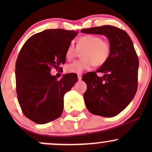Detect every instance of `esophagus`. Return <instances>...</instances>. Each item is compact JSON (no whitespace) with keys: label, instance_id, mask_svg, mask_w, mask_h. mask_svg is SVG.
I'll list each match as a JSON object with an SVG mask.
<instances>
[{"label":"esophagus","instance_id":"1","mask_svg":"<svg viewBox=\"0 0 152 152\" xmlns=\"http://www.w3.org/2000/svg\"><path fill=\"white\" fill-rule=\"evenodd\" d=\"M78 80H81V78H82V75L81 74H78Z\"/></svg>","mask_w":152,"mask_h":152}]
</instances>
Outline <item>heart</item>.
<instances>
[{"label": "heart", "instance_id": "b5f03b06", "mask_svg": "<svg viewBox=\"0 0 152 152\" xmlns=\"http://www.w3.org/2000/svg\"><path fill=\"white\" fill-rule=\"evenodd\" d=\"M76 48L82 50L81 60L75 61L67 65L66 70L69 73L81 74L88 70L92 65L102 66L105 64L111 53V45L108 41L102 40L96 35H85L81 36L77 41ZM77 50L73 44H69L66 50V58L68 61L72 60L77 53Z\"/></svg>", "mask_w": 152, "mask_h": 152}]
</instances>
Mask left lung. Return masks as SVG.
Instances as JSON below:
<instances>
[{"mask_svg": "<svg viewBox=\"0 0 152 152\" xmlns=\"http://www.w3.org/2000/svg\"><path fill=\"white\" fill-rule=\"evenodd\" d=\"M88 34L104 35L109 39L111 53L105 64L82 77L87 85L83 94L85 104L91 114L113 117L121 112L135 96L138 85L139 59L132 39L126 32L112 26L82 29Z\"/></svg>", "mask_w": 152, "mask_h": 152, "instance_id": "left-lung-1", "label": "left lung"}]
</instances>
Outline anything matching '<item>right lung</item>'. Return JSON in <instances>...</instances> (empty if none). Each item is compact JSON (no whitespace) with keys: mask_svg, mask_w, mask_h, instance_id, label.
Wrapping results in <instances>:
<instances>
[{"mask_svg":"<svg viewBox=\"0 0 152 152\" xmlns=\"http://www.w3.org/2000/svg\"><path fill=\"white\" fill-rule=\"evenodd\" d=\"M78 32L48 29L26 41L15 64V83L18 103L23 114L38 124L48 123L61 115L64 96L78 80L67 74L58 80L51 67L62 69L66 50Z\"/></svg>","mask_w":152,"mask_h":152,"instance_id":"obj_1","label":"right lung"}]
</instances>
